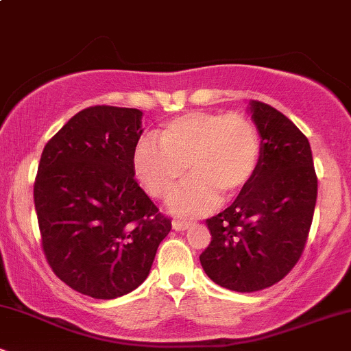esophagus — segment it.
Masks as SVG:
<instances>
[{
    "label": "esophagus",
    "mask_w": 351,
    "mask_h": 351,
    "mask_svg": "<svg viewBox=\"0 0 351 351\" xmlns=\"http://www.w3.org/2000/svg\"><path fill=\"white\" fill-rule=\"evenodd\" d=\"M171 226L175 231H184V229L191 226V223H188V221H181V219H173Z\"/></svg>",
    "instance_id": "esophagus-1"
}]
</instances>
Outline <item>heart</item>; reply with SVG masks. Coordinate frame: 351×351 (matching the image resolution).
I'll use <instances>...</instances> for the list:
<instances>
[{"label": "heart", "mask_w": 351, "mask_h": 351, "mask_svg": "<svg viewBox=\"0 0 351 351\" xmlns=\"http://www.w3.org/2000/svg\"><path fill=\"white\" fill-rule=\"evenodd\" d=\"M156 140L145 136L134 152V171L153 198L168 199L191 176L171 209L183 216L213 211L252 180L261 156L254 125L241 114L189 112L165 123Z\"/></svg>", "instance_id": "heart-1"}]
</instances>
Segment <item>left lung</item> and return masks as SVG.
<instances>
[{
    "mask_svg": "<svg viewBox=\"0 0 351 351\" xmlns=\"http://www.w3.org/2000/svg\"><path fill=\"white\" fill-rule=\"evenodd\" d=\"M261 156L252 180L231 206L206 219L211 243L199 261L221 287L256 292L299 263L317 201L310 143L282 112L252 100Z\"/></svg>",
    "mask_w": 351,
    "mask_h": 351,
    "instance_id": "1",
    "label": "left lung"
}]
</instances>
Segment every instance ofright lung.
Wrapping results in <instances>:
<instances>
[{
	"instance_id": "1",
	"label": "right lung",
	"mask_w": 351,
	"mask_h": 351,
	"mask_svg": "<svg viewBox=\"0 0 351 351\" xmlns=\"http://www.w3.org/2000/svg\"><path fill=\"white\" fill-rule=\"evenodd\" d=\"M138 108L80 110L44 147L34 181L43 251L56 276L94 299L135 291L171 229L134 178Z\"/></svg>"
}]
</instances>
